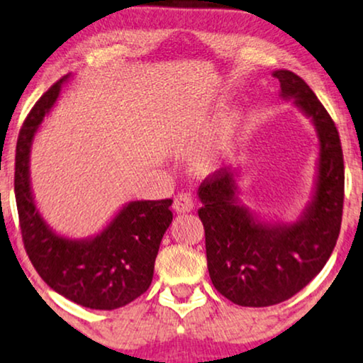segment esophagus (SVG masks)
<instances>
[{
  "mask_svg": "<svg viewBox=\"0 0 363 363\" xmlns=\"http://www.w3.org/2000/svg\"><path fill=\"white\" fill-rule=\"evenodd\" d=\"M194 209V201L189 194H179L176 199H174V211L177 214H186V212H191Z\"/></svg>",
  "mask_w": 363,
  "mask_h": 363,
  "instance_id": "esophagus-1",
  "label": "esophagus"
}]
</instances>
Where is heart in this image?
<instances>
[{
    "mask_svg": "<svg viewBox=\"0 0 363 363\" xmlns=\"http://www.w3.org/2000/svg\"><path fill=\"white\" fill-rule=\"evenodd\" d=\"M240 124V116L238 113H230L227 114L220 123V129H219V136H217L216 143L212 144V147L206 152L204 156V164H212L217 161L220 156H224L229 149L230 139L234 138V134L238 133Z\"/></svg>",
    "mask_w": 363,
    "mask_h": 363,
    "instance_id": "b5f03b06",
    "label": "heart"
}]
</instances>
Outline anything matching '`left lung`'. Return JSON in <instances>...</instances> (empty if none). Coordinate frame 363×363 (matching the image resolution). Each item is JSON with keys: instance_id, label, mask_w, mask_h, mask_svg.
<instances>
[{"instance_id": "left-lung-1", "label": "left lung", "mask_w": 363, "mask_h": 363, "mask_svg": "<svg viewBox=\"0 0 363 363\" xmlns=\"http://www.w3.org/2000/svg\"><path fill=\"white\" fill-rule=\"evenodd\" d=\"M280 96L311 119L318 139L311 201L296 220H264L239 199L238 169L206 177L197 211L206 232L207 269L214 287L242 307H269L298 291L323 269L342 224L344 156L339 131L306 81L277 69Z\"/></svg>"}]
</instances>
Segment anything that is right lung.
<instances>
[{
	"mask_svg": "<svg viewBox=\"0 0 363 363\" xmlns=\"http://www.w3.org/2000/svg\"><path fill=\"white\" fill-rule=\"evenodd\" d=\"M69 74L52 84L28 114L16 144L14 196L28 257L60 296L94 311L133 302L151 286L159 245L172 222V201H131L96 235L57 234L36 207L31 189V146Z\"/></svg>",
	"mask_w": 363,
	"mask_h": 363,
	"instance_id": "1",
	"label": "right lung"
}]
</instances>
